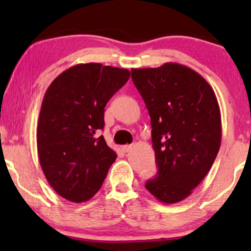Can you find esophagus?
Here are the masks:
<instances>
[{
	"label": "esophagus",
	"mask_w": 251,
	"mask_h": 251,
	"mask_svg": "<svg viewBox=\"0 0 251 251\" xmlns=\"http://www.w3.org/2000/svg\"><path fill=\"white\" fill-rule=\"evenodd\" d=\"M131 149H132V145H125V146H122V151L125 153L130 152V151H131Z\"/></svg>",
	"instance_id": "obj_1"
}]
</instances>
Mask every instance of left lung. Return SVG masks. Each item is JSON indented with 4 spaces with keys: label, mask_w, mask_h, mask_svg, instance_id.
<instances>
[{
    "label": "left lung",
    "mask_w": 251,
    "mask_h": 251,
    "mask_svg": "<svg viewBox=\"0 0 251 251\" xmlns=\"http://www.w3.org/2000/svg\"><path fill=\"white\" fill-rule=\"evenodd\" d=\"M131 77L149 109L157 176L145 186L166 204L183 201L217 156L222 142L221 109L210 84L177 63L132 68Z\"/></svg>",
    "instance_id": "left-lung-1"
}]
</instances>
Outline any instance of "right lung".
Returning <instances> with one entry per match:
<instances>
[{
    "label": "right lung",
    "mask_w": 251,
    "mask_h": 251,
    "mask_svg": "<svg viewBox=\"0 0 251 251\" xmlns=\"http://www.w3.org/2000/svg\"><path fill=\"white\" fill-rule=\"evenodd\" d=\"M129 77L126 68L78 64L47 89L37 125V153L48 183L66 200H90L118 156L98 132L105 125L106 104Z\"/></svg>",
    "instance_id": "right-lung-1"
}]
</instances>
